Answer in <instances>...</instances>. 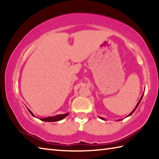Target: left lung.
Wrapping results in <instances>:
<instances>
[{
    "mask_svg": "<svg viewBox=\"0 0 159 159\" xmlns=\"http://www.w3.org/2000/svg\"><path fill=\"white\" fill-rule=\"evenodd\" d=\"M143 95H142V96H141V98H140L139 101V102H138V103H137V106L135 107V108H134V110H133V111H132V112H131V113H130L129 115H128V116H131V115L133 113V112H134V111L136 110V109H137V107H138V106H139V103H140V102H141V99H142V98H143ZM100 119H102V120H104V118H102V117H100Z\"/></svg>",
    "mask_w": 159,
    "mask_h": 159,
    "instance_id": "left-lung-1",
    "label": "left lung"
}]
</instances>
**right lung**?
<instances>
[{"label": "right lung", "instance_id": "add662e5", "mask_svg": "<svg viewBox=\"0 0 159 159\" xmlns=\"http://www.w3.org/2000/svg\"><path fill=\"white\" fill-rule=\"evenodd\" d=\"M30 113H31V114L33 115V116H34V115H33L31 112V111H30ZM68 114L69 113H66V114H62V115H58V116H55L53 117H45V118H42L41 120L44 121H49V122H51V121H57L63 120V118H65L66 116H68Z\"/></svg>", "mask_w": 159, "mask_h": 159}]
</instances>
